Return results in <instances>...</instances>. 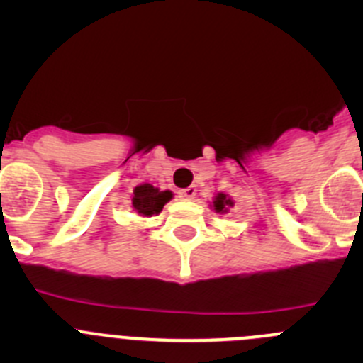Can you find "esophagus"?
Here are the masks:
<instances>
[{
    "label": "esophagus",
    "instance_id": "1",
    "mask_svg": "<svg viewBox=\"0 0 363 363\" xmlns=\"http://www.w3.org/2000/svg\"><path fill=\"white\" fill-rule=\"evenodd\" d=\"M195 195H196L195 186H189V188L181 189V191H179V199L181 200H193L195 199Z\"/></svg>",
    "mask_w": 363,
    "mask_h": 363
}]
</instances>
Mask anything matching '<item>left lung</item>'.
Listing matches in <instances>:
<instances>
[{
	"instance_id": "left-lung-1",
	"label": "left lung",
	"mask_w": 363,
	"mask_h": 363,
	"mask_svg": "<svg viewBox=\"0 0 363 363\" xmlns=\"http://www.w3.org/2000/svg\"><path fill=\"white\" fill-rule=\"evenodd\" d=\"M233 205H235V202H233V200L230 199L226 193H216L211 207H212V211L218 212V214H226V212L230 211V207H233Z\"/></svg>"
}]
</instances>
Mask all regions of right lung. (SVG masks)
Wrapping results in <instances>:
<instances>
[{
    "label": "right lung",
    "instance_id": "1",
    "mask_svg": "<svg viewBox=\"0 0 363 363\" xmlns=\"http://www.w3.org/2000/svg\"><path fill=\"white\" fill-rule=\"evenodd\" d=\"M174 199V193L170 189L161 191L160 188H155L149 182L138 184L133 189V196H131V207L137 212L140 218H151V216L160 214L163 211L164 203H168Z\"/></svg>",
    "mask_w": 363,
    "mask_h": 363
}]
</instances>
